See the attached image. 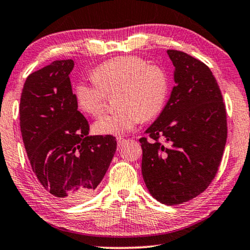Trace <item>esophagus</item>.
Listing matches in <instances>:
<instances>
[{
	"label": "esophagus",
	"mask_w": 250,
	"mask_h": 250,
	"mask_svg": "<svg viewBox=\"0 0 250 250\" xmlns=\"http://www.w3.org/2000/svg\"><path fill=\"white\" fill-rule=\"evenodd\" d=\"M116 140H117L118 146H122L123 145H124V143H126V142H127V140H126V139H124V138H121V136H118V138H117V139H116Z\"/></svg>",
	"instance_id": "34e87169"
}]
</instances>
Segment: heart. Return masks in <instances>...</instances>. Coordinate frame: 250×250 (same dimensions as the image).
Returning <instances> with one entry per match:
<instances>
[{
	"label": "heart",
	"instance_id": "b5f03b06",
	"mask_svg": "<svg viewBox=\"0 0 250 250\" xmlns=\"http://www.w3.org/2000/svg\"><path fill=\"white\" fill-rule=\"evenodd\" d=\"M91 83L78 82L74 94L77 107L97 117L104 111L107 94L115 93L117 109L94 123L93 129L101 135H121L132 131L143 119L160 114L168 93L166 71L148 64L142 58H112L93 71Z\"/></svg>",
	"mask_w": 250,
	"mask_h": 250
}]
</instances>
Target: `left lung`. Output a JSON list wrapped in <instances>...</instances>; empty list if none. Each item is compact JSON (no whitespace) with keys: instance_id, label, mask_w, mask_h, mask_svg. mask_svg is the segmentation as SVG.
Returning <instances> with one entry per match:
<instances>
[{"instance_id":"obj_1","label":"left lung","mask_w":250,"mask_h":250,"mask_svg":"<svg viewBox=\"0 0 250 250\" xmlns=\"http://www.w3.org/2000/svg\"><path fill=\"white\" fill-rule=\"evenodd\" d=\"M167 54L175 86L139 141L149 192L162 204L180 205L203 193L216 175L227 143V110L208 66L182 51Z\"/></svg>"}]
</instances>
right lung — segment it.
<instances>
[{"instance_id":"obj_1","label":"right lung","mask_w":250,"mask_h":250,"mask_svg":"<svg viewBox=\"0 0 250 250\" xmlns=\"http://www.w3.org/2000/svg\"><path fill=\"white\" fill-rule=\"evenodd\" d=\"M74 61L57 60L30 74L20 98V131L41 187L58 199L90 197L117 148L112 135H88L77 110L69 74Z\"/></svg>"}]
</instances>
